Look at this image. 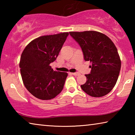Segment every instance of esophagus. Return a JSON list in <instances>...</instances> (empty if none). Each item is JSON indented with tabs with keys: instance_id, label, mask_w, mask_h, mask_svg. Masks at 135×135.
I'll use <instances>...</instances> for the list:
<instances>
[{
	"instance_id": "esophagus-1",
	"label": "esophagus",
	"mask_w": 135,
	"mask_h": 135,
	"mask_svg": "<svg viewBox=\"0 0 135 135\" xmlns=\"http://www.w3.org/2000/svg\"><path fill=\"white\" fill-rule=\"evenodd\" d=\"M71 74L73 75H74V76H79L80 75V73H71Z\"/></svg>"
}]
</instances>
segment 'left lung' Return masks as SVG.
Here are the masks:
<instances>
[{
    "label": "left lung",
    "instance_id": "obj_1",
    "mask_svg": "<svg viewBox=\"0 0 135 135\" xmlns=\"http://www.w3.org/2000/svg\"><path fill=\"white\" fill-rule=\"evenodd\" d=\"M70 35L80 46L84 60L92 64L82 90L93 97L107 95L115 85L121 68L117 47L108 36L98 31H70Z\"/></svg>",
    "mask_w": 135,
    "mask_h": 135
}]
</instances>
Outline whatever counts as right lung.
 I'll return each instance as SVG.
<instances>
[{"mask_svg":"<svg viewBox=\"0 0 135 135\" xmlns=\"http://www.w3.org/2000/svg\"><path fill=\"white\" fill-rule=\"evenodd\" d=\"M68 32L42 36L32 40L21 54L20 68L25 87L42 100L56 97L63 89L68 73L54 71L50 64L56 60Z\"/></svg>","mask_w":135,"mask_h":135,"instance_id":"add662e5","label":"right lung"}]
</instances>
